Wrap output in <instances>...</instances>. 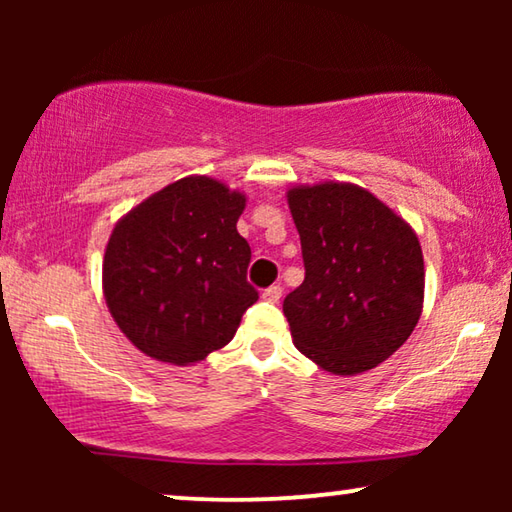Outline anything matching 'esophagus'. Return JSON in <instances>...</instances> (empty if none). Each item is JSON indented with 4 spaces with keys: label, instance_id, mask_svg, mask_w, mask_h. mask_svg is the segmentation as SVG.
<instances>
[{
    "label": "esophagus",
    "instance_id": "34e87169",
    "mask_svg": "<svg viewBox=\"0 0 512 512\" xmlns=\"http://www.w3.org/2000/svg\"><path fill=\"white\" fill-rule=\"evenodd\" d=\"M261 296H263V300H268V303H277V300L282 298V286L272 284V286H268V289L261 293Z\"/></svg>",
    "mask_w": 512,
    "mask_h": 512
}]
</instances>
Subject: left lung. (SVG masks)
<instances>
[{
	"label": "left lung",
	"instance_id": "obj_1",
	"mask_svg": "<svg viewBox=\"0 0 512 512\" xmlns=\"http://www.w3.org/2000/svg\"><path fill=\"white\" fill-rule=\"evenodd\" d=\"M305 279L284 298L293 345L333 375L387 361L415 331L424 256L415 230L366 188L321 181L286 191Z\"/></svg>",
	"mask_w": 512,
	"mask_h": 512
}]
</instances>
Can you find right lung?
I'll return each instance as SVG.
<instances>
[{
	"instance_id": "right-lung-1",
	"label": "right lung",
	"mask_w": 512,
	"mask_h": 512,
	"mask_svg": "<svg viewBox=\"0 0 512 512\" xmlns=\"http://www.w3.org/2000/svg\"><path fill=\"white\" fill-rule=\"evenodd\" d=\"M247 195L212 177H184L132 207L111 230L102 291L139 352L191 366L226 347L258 300L251 249L237 233Z\"/></svg>"
}]
</instances>
